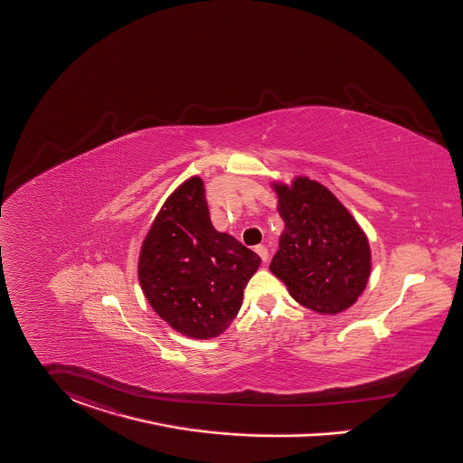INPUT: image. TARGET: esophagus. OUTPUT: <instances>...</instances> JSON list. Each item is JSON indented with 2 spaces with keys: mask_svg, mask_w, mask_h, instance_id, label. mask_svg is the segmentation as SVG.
I'll return each instance as SVG.
<instances>
[{
  "mask_svg": "<svg viewBox=\"0 0 463 463\" xmlns=\"http://www.w3.org/2000/svg\"><path fill=\"white\" fill-rule=\"evenodd\" d=\"M256 252H258V256L261 258V261L263 263H267L269 261V249L265 246H256V249H254Z\"/></svg>",
  "mask_w": 463,
  "mask_h": 463,
  "instance_id": "34e87169",
  "label": "esophagus"
}]
</instances>
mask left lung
Here are the masks:
<instances>
[{"label":"left lung","instance_id":"1","mask_svg":"<svg viewBox=\"0 0 463 463\" xmlns=\"http://www.w3.org/2000/svg\"><path fill=\"white\" fill-rule=\"evenodd\" d=\"M276 189L284 232L270 270L306 307L323 314L351 307L369 279L367 237L325 185L298 177Z\"/></svg>","mask_w":463,"mask_h":463}]
</instances>
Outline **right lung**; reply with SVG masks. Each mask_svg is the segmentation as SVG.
Here are the masks:
<instances>
[{
  "mask_svg": "<svg viewBox=\"0 0 463 463\" xmlns=\"http://www.w3.org/2000/svg\"><path fill=\"white\" fill-rule=\"evenodd\" d=\"M261 260L211 222L200 177L174 191L138 260L142 289L157 316L193 339L216 337L235 319Z\"/></svg>",
  "mask_w": 463,
  "mask_h": 463,
  "instance_id": "add662e5",
  "label": "right lung"
}]
</instances>
